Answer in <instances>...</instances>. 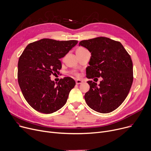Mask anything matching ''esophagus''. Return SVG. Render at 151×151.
Here are the masks:
<instances>
[{
  "label": "esophagus",
  "instance_id": "esophagus-1",
  "mask_svg": "<svg viewBox=\"0 0 151 151\" xmlns=\"http://www.w3.org/2000/svg\"><path fill=\"white\" fill-rule=\"evenodd\" d=\"M76 84H81L82 82H83V81H82V80H80V79H77L76 81Z\"/></svg>",
  "mask_w": 151,
  "mask_h": 151
}]
</instances>
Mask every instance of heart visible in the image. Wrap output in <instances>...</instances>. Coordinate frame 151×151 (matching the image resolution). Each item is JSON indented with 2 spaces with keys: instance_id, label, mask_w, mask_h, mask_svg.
Wrapping results in <instances>:
<instances>
[{
  "instance_id": "b5f03b06",
  "label": "heart",
  "mask_w": 151,
  "mask_h": 151,
  "mask_svg": "<svg viewBox=\"0 0 151 151\" xmlns=\"http://www.w3.org/2000/svg\"><path fill=\"white\" fill-rule=\"evenodd\" d=\"M86 50V49H85V48H83V47H79L77 50ZM71 73H72L73 74H74V75L78 76V73H77V72H76V71H73Z\"/></svg>"
}]
</instances>
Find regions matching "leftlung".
<instances>
[{
    "label": "left lung",
    "instance_id": "obj_1",
    "mask_svg": "<svg viewBox=\"0 0 151 151\" xmlns=\"http://www.w3.org/2000/svg\"><path fill=\"white\" fill-rule=\"evenodd\" d=\"M79 46L91 54L86 77L103 78L98 86L91 81L87 82L90 88L85 94V102L97 112H111L119 107L130 91L134 80L131 57L120 42L106 37L82 40Z\"/></svg>",
    "mask_w": 151,
    "mask_h": 151
}]
</instances>
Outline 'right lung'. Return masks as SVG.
<instances>
[{
  "label": "right lung",
  "instance_id": "add662e5",
  "mask_svg": "<svg viewBox=\"0 0 151 151\" xmlns=\"http://www.w3.org/2000/svg\"><path fill=\"white\" fill-rule=\"evenodd\" d=\"M77 42L43 38L30 43L24 50L17 64V81L25 99L35 110L50 114L66 104L75 81L65 77L56 84L50 76L60 74V58Z\"/></svg>",
  "mask_w": 151,
  "mask_h": 151
}]
</instances>
